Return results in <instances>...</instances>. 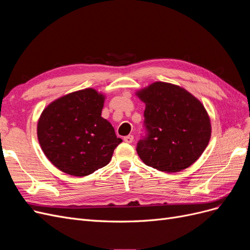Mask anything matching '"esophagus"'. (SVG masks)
I'll return each mask as SVG.
<instances>
[{
    "mask_svg": "<svg viewBox=\"0 0 250 250\" xmlns=\"http://www.w3.org/2000/svg\"><path fill=\"white\" fill-rule=\"evenodd\" d=\"M124 142L130 144L133 142V135L129 134V135H126V137H124Z\"/></svg>",
    "mask_w": 250,
    "mask_h": 250,
    "instance_id": "esophagus-1",
    "label": "esophagus"
}]
</instances>
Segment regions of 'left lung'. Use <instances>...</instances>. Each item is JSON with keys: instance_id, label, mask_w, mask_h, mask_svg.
I'll return each mask as SVG.
<instances>
[{"instance_id": "8db88e82", "label": "left lung", "mask_w": 250, "mask_h": 250, "mask_svg": "<svg viewBox=\"0 0 250 250\" xmlns=\"http://www.w3.org/2000/svg\"><path fill=\"white\" fill-rule=\"evenodd\" d=\"M145 103L137 152L149 167L175 173L198 160L210 139L203 105L185 88L155 82L138 93Z\"/></svg>"}]
</instances>
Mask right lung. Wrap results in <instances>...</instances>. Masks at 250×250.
<instances>
[{
    "label": "right lung",
    "instance_id": "1",
    "mask_svg": "<svg viewBox=\"0 0 250 250\" xmlns=\"http://www.w3.org/2000/svg\"><path fill=\"white\" fill-rule=\"evenodd\" d=\"M104 97L85 88L59 98L44 108L37 138L48 160L66 174L86 176L106 166L122 142L101 117Z\"/></svg>",
    "mask_w": 250,
    "mask_h": 250
}]
</instances>
